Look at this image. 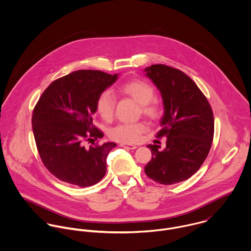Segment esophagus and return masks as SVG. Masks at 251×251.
Segmentation results:
<instances>
[{"label": "esophagus", "instance_id": "esophagus-1", "mask_svg": "<svg viewBox=\"0 0 251 251\" xmlns=\"http://www.w3.org/2000/svg\"><path fill=\"white\" fill-rule=\"evenodd\" d=\"M121 147H123L124 149H126V150H134L136 149L137 147L136 146H133V145H127V144L121 143L120 144Z\"/></svg>", "mask_w": 251, "mask_h": 251}]
</instances>
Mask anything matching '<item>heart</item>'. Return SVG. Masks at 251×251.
<instances>
[{
	"label": "heart",
	"mask_w": 251,
	"mask_h": 251,
	"mask_svg": "<svg viewBox=\"0 0 251 251\" xmlns=\"http://www.w3.org/2000/svg\"><path fill=\"white\" fill-rule=\"evenodd\" d=\"M117 91L126 97L134 100L140 104L141 112L150 120L158 118L160 108L153 100L154 90L147 82L141 79H131L121 83ZM116 107V100L110 91L102 92L97 100V111L104 121H111ZM147 126L143 122L132 124H120L109 131L111 139L125 144L137 143Z\"/></svg>",
	"instance_id": "heart-1"
}]
</instances>
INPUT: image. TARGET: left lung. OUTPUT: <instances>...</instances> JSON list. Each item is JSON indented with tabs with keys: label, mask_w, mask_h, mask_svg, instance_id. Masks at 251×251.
I'll return each mask as SVG.
<instances>
[{
	"label": "left lung",
	"mask_w": 251,
	"mask_h": 251,
	"mask_svg": "<svg viewBox=\"0 0 251 251\" xmlns=\"http://www.w3.org/2000/svg\"><path fill=\"white\" fill-rule=\"evenodd\" d=\"M158 88L164 104L161 129L166 147L149 145L151 158L145 166L150 179L164 185L189 179L202 166L211 150L215 120L212 107L195 82L178 69L152 65L145 70Z\"/></svg>",
	"instance_id": "left-lung-1"
}]
</instances>
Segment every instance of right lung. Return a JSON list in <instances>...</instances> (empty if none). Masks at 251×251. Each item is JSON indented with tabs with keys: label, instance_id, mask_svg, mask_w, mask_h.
<instances>
[{
	"label": "right lung",
	"instance_id": "right-lung-1",
	"mask_svg": "<svg viewBox=\"0 0 251 251\" xmlns=\"http://www.w3.org/2000/svg\"><path fill=\"white\" fill-rule=\"evenodd\" d=\"M118 74L77 71L53 81L33 111L36 149L46 169L57 179L80 187L91 186L106 173V158L117 145L86 141L102 137L93 125L99 96Z\"/></svg>",
	"mask_w": 251,
	"mask_h": 251
}]
</instances>
